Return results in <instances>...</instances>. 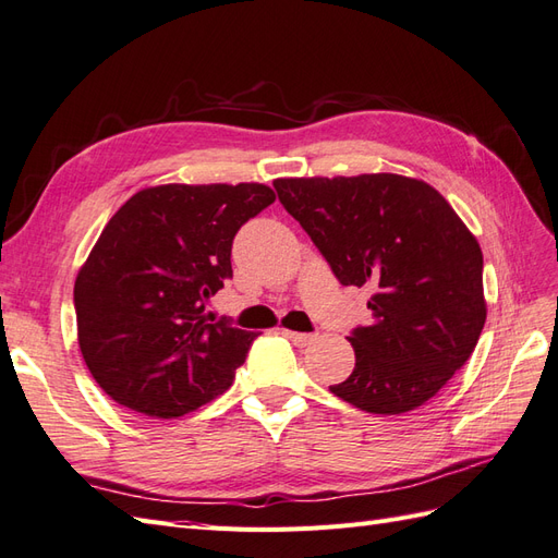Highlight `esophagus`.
Segmentation results:
<instances>
[{
    "mask_svg": "<svg viewBox=\"0 0 558 558\" xmlns=\"http://www.w3.org/2000/svg\"><path fill=\"white\" fill-rule=\"evenodd\" d=\"M284 337H288L294 347H308L316 335H306V332H294V330H284Z\"/></svg>",
    "mask_w": 558,
    "mask_h": 558,
    "instance_id": "34e87169",
    "label": "esophagus"
}]
</instances>
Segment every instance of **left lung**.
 <instances>
[{"label": "left lung", "mask_w": 558, "mask_h": 558, "mask_svg": "<svg viewBox=\"0 0 558 558\" xmlns=\"http://www.w3.org/2000/svg\"><path fill=\"white\" fill-rule=\"evenodd\" d=\"M341 284H373V323L349 341L353 373L330 391L375 415H403L460 369L488 316L476 235L434 185L401 174L274 181Z\"/></svg>", "instance_id": "8db88e82"}]
</instances>
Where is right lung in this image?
Returning <instances> with one entry per match:
<instances>
[{
    "label": "right lung",
    "mask_w": 558,
    "mask_h": 558,
    "mask_svg": "<svg viewBox=\"0 0 558 558\" xmlns=\"http://www.w3.org/2000/svg\"><path fill=\"white\" fill-rule=\"evenodd\" d=\"M264 183H162L134 193L75 278L77 341L112 401L174 420L221 396L256 332L214 323L238 228L274 205Z\"/></svg>",
    "instance_id": "add662e5"
}]
</instances>
